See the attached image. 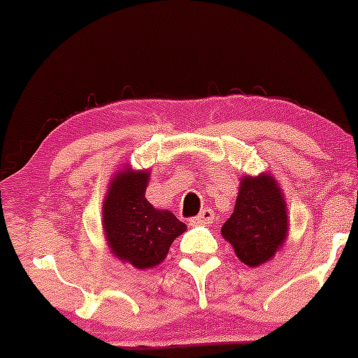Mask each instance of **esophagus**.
I'll return each mask as SVG.
<instances>
[{
    "instance_id": "obj_1",
    "label": "esophagus",
    "mask_w": 358,
    "mask_h": 358,
    "mask_svg": "<svg viewBox=\"0 0 358 358\" xmlns=\"http://www.w3.org/2000/svg\"><path fill=\"white\" fill-rule=\"evenodd\" d=\"M213 218H215V215H213L211 209H202L197 216H194L192 220H190V225H204V223H211Z\"/></svg>"
}]
</instances>
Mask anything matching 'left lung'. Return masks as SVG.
Returning <instances> with one entry per match:
<instances>
[{
  "label": "left lung",
  "mask_w": 358,
  "mask_h": 358,
  "mask_svg": "<svg viewBox=\"0 0 358 358\" xmlns=\"http://www.w3.org/2000/svg\"><path fill=\"white\" fill-rule=\"evenodd\" d=\"M286 201L279 183L268 173L241 178L239 196L222 236L248 266L270 262L282 248L289 229Z\"/></svg>",
  "instance_id": "8db88e82"
}]
</instances>
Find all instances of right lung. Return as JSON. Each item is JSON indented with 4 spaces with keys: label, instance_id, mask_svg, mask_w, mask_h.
I'll return each instance as SVG.
<instances>
[{
    "label": "right lung",
    "instance_id": "1",
    "mask_svg": "<svg viewBox=\"0 0 358 358\" xmlns=\"http://www.w3.org/2000/svg\"><path fill=\"white\" fill-rule=\"evenodd\" d=\"M149 171L124 168L115 173L103 201V230L112 255L135 268L164 262L173 241L187 230L171 211L145 199Z\"/></svg>",
    "mask_w": 358,
    "mask_h": 358
}]
</instances>
